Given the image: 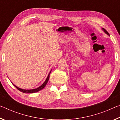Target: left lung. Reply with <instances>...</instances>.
<instances>
[{
    "label": "left lung",
    "instance_id": "left-lung-1",
    "mask_svg": "<svg viewBox=\"0 0 120 120\" xmlns=\"http://www.w3.org/2000/svg\"><path fill=\"white\" fill-rule=\"evenodd\" d=\"M102 30H103V31H104V33H105V34H107V35H108V36H110V35H109V33H108V32H107V31H106V30L105 29H104V28H102Z\"/></svg>",
    "mask_w": 120,
    "mask_h": 120
}]
</instances>
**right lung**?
I'll return each instance as SVG.
<instances>
[{
  "label": "right lung",
  "mask_w": 120,
  "mask_h": 120,
  "mask_svg": "<svg viewBox=\"0 0 120 120\" xmlns=\"http://www.w3.org/2000/svg\"><path fill=\"white\" fill-rule=\"evenodd\" d=\"M51 70L50 71V73H49L48 76H47V77L46 78V80L44 82L43 84L41 85V86H39L38 87H37V88H36V89H30V90H26V89H21V88H20V87L16 86V85L13 84L12 82V83L13 84V85H14V86H15L16 87L18 90H19V91H20L21 92L25 93V94H29V93H35V92H38V91H39L40 90H42L44 88V87L46 86V84H47V82H48V81H49V78H50V74L51 72Z\"/></svg>",
  "instance_id": "right-lung-1"
}]
</instances>
